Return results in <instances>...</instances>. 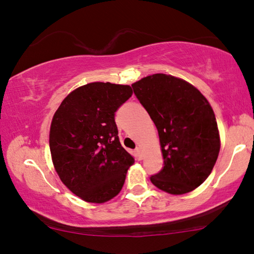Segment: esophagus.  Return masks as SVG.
<instances>
[{"label":"esophagus","mask_w":254,"mask_h":254,"mask_svg":"<svg viewBox=\"0 0 254 254\" xmlns=\"http://www.w3.org/2000/svg\"><path fill=\"white\" fill-rule=\"evenodd\" d=\"M135 153H136V156H137V160H142V151H141L140 147H136Z\"/></svg>","instance_id":"esophagus-1"}]
</instances>
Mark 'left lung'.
Returning a JSON list of instances; mask_svg holds the SVG:
<instances>
[{
    "instance_id": "obj_1",
    "label": "left lung",
    "mask_w": 254,
    "mask_h": 254,
    "mask_svg": "<svg viewBox=\"0 0 254 254\" xmlns=\"http://www.w3.org/2000/svg\"><path fill=\"white\" fill-rule=\"evenodd\" d=\"M132 89L159 132L164 167L151 182L171 194L194 190L210 175L220 151L211 105L190 83L162 73L143 77Z\"/></svg>"
}]
</instances>
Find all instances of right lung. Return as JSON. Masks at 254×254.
Returning a JSON list of instances; mask_svg holds the SVG:
<instances>
[{
    "label": "right lung",
    "instance_id": "add662e5",
    "mask_svg": "<svg viewBox=\"0 0 254 254\" xmlns=\"http://www.w3.org/2000/svg\"><path fill=\"white\" fill-rule=\"evenodd\" d=\"M128 85L93 82L71 92L55 112L50 130L54 168L82 200L103 203L126 181L134 158L121 145L115 112L131 98Z\"/></svg>",
    "mask_w": 254,
    "mask_h": 254
}]
</instances>
